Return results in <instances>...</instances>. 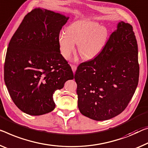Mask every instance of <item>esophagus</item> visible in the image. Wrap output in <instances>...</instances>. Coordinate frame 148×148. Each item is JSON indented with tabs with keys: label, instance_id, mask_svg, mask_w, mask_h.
<instances>
[{
	"label": "esophagus",
	"instance_id": "obj_1",
	"mask_svg": "<svg viewBox=\"0 0 148 148\" xmlns=\"http://www.w3.org/2000/svg\"><path fill=\"white\" fill-rule=\"evenodd\" d=\"M71 68H72L73 72V73H75V71H76V70H77V67L74 65H71Z\"/></svg>",
	"mask_w": 148,
	"mask_h": 148
}]
</instances>
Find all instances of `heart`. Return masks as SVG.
<instances>
[{"label":"heart","instance_id":"1","mask_svg":"<svg viewBox=\"0 0 148 148\" xmlns=\"http://www.w3.org/2000/svg\"><path fill=\"white\" fill-rule=\"evenodd\" d=\"M108 32L106 27L88 20L71 22L58 36L60 53L68 60L79 44V53L83 58L92 60L99 56L107 43Z\"/></svg>","mask_w":148,"mask_h":148}]
</instances>
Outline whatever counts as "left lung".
<instances>
[{
  "instance_id": "1",
  "label": "left lung",
  "mask_w": 148,
  "mask_h": 148,
  "mask_svg": "<svg viewBox=\"0 0 148 148\" xmlns=\"http://www.w3.org/2000/svg\"><path fill=\"white\" fill-rule=\"evenodd\" d=\"M138 55L132 26L120 21L101 54L77 67L75 79L82 114L102 121L126 108L138 84Z\"/></svg>"
}]
</instances>
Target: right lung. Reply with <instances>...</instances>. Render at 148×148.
Masks as SVG:
<instances>
[{
    "label": "right lung",
    "mask_w": 148,
    "mask_h": 148,
    "mask_svg": "<svg viewBox=\"0 0 148 148\" xmlns=\"http://www.w3.org/2000/svg\"><path fill=\"white\" fill-rule=\"evenodd\" d=\"M69 16L36 8L26 15L11 38L4 63V82L22 112L40 116L56 107L53 95L73 79L61 56L58 36Z\"/></svg>",
    "instance_id": "right-lung-1"
}]
</instances>
